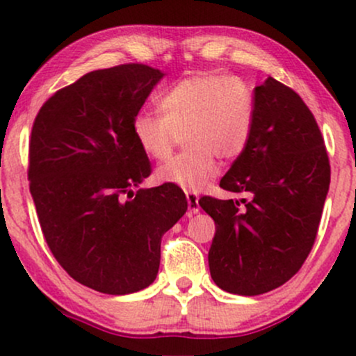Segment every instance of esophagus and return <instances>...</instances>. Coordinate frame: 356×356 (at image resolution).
<instances>
[{
  "mask_svg": "<svg viewBox=\"0 0 356 356\" xmlns=\"http://www.w3.org/2000/svg\"><path fill=\"white\" fill-rule=\"evenodd\" d=\"M186 197H187V211H189V216L197 214L199 209H201V207H199V195L195 194V192H187Z\"/></svg>",
  "mask_w": 356,
  "mask_h": 356,
  "instance_id": "esophagus-1",
  "label": "esophagus"
}]
</instances>
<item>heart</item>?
I'll return each mask as SVG.
<instances>
[{
	"label": "heart",
	"instance_id": "obj_1",
	"mask_svg": "<svg viewBox=\"0 0 356 356\" xmlns=\"http://www.w3.org/2000/svg\"><path fill=\"white\" fill-rule=\"evenodd\" d=\"M162 113L140 112L134 136L154 161L169 159L182 138L187 150L161 165L155 179L184 191H201L219 172L218 157L232 162L246 152L256 120L254 97L229 75L187 76L159 99Z\"/></svg>",
	"mask_w": 356,
	"mask_h": 356
}]
</instances>
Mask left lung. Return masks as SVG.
<instances>
[{
	"label": "left lung",
	"mask_w": 356,
	"mask_h": 356,
	"mask_svg": "<svg viewBox=\"0 0 356 356\" xmlns=\"http://www.w3.org/2000/svg\"><path fill=\"white\" fill-rule=\"evenodd\" d=\"M254 107L246 152L219 184L249 199L243 206L199 199L216 222L212 280L243 296L271 291L300 271L316 239L332 174L320 127L295 90L269 76L254 88Z\"/></svg>",
	"instance_id": "8db88e82"
}]
</instances>
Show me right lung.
I'll return each mask as SVG.
<instances>
[{"instance_id":"1","label":"right lung","mask_w":356,"mask_h":356,"mask_svg":"<svg viewBox=\"0 0 356 356\" xmlns=\"http://www.w3.org/2000/svg\"><path fill=\"white\" fill-rule=\"evenodd\" d=\"M164 73L95 70L53 93L33 122L30 192L51 254L80 284L129 295L154 283L164 232L187 211L181 187H137L152 172L134 118Z\"/></svg>"}]
</instances>
